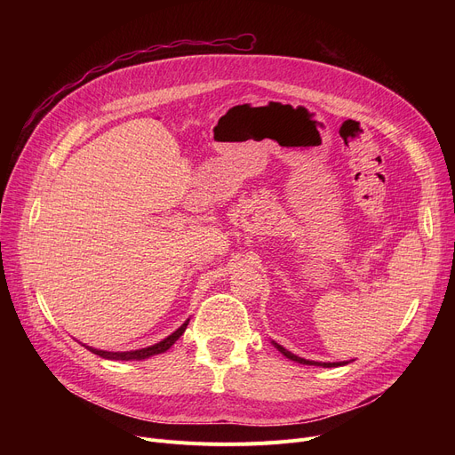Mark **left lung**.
<instances>
[{"instance_id":"obj_1","label":"left lung","mask_w":455,"mask_h":455,"mask_svg":"<svg viewBox=\"0 0 455 455\" xmlns=\"http://www.w3.org/2000/svg\"><path fill=\"white\" fill-rule=\"evenodd\" d=\"M273 345H275V348L278 350V352H282L285 357H288V360H291V362H297V363H302V365H317V367H341V365H347L348 362H333V363H326V362H312V360H304V357H299L297 354H293V352H290V350H285L282 345H278L276 341H271ZM350 362H354V360H350Z\"/></svg>"}]
</instances>
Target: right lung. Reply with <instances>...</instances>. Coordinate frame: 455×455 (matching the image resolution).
I'll list each match as a JSON object with an SVG mask.
<instances>
[{"label": "right lung", "instance_id": "1", "mask_svg": "<svg viewBox=\"0 0 455 455\" xmlns=\"http://www.w3.org/2000/svg\"><path fill=\"white\" fill-rule=\"evenodd\" d=\"M188 323H189V319H186V321L172 333V336H167L165 339H162V341H158V343H155V345H151V347H146V348L127 350V352H108V350H100V348L86 347V345H83V347H86V348H88L90 352H93V354H98V355L105 357V360H114V362H140V360H148V357H151V355L162 354V352H165L167 348H172V347L175 345V341L184 333Z\"/></svg>", "mask_w": 455, "mask_h": 455}]
</instances>
